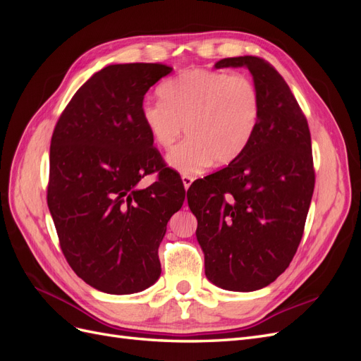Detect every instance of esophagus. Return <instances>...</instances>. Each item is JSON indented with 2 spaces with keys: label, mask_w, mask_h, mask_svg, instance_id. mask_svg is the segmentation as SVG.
<instances>
[{
  "label": "esophagus",
  "mask_w": 361,
  "mask_h": 361,
  "mask_svg": "<svg viewBox=\"0 0 361 361\" xmlns=\"http://www.w3.org/2000/svg\"><path fill=\"white\" fill-rule=\"evenodd\" d=\"M194 182L192 176H188V174H182V183H183V188L188 190L191 187V183Z\"/></svg>",
  "instance_id": "34e87169"
}]
</instances>
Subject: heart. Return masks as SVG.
Listing matches in <instances>:
<instances>
[{"mask_svg": "<svg viewBox=\"0 0 361 361\" xmlns=\"http://www.w3.org/2000/svg\"><path fill=\"white\" fill-rule=\"evenodd\" d=\"M159 104H145L141 120L154 143L170 150L185 126L188 138L167 158L169 166L195 174L243 154L260 118V94L245 75L190 69L158 87Z\"/></svg>", "mask_w": 361, "mask_h": 361, "instance_id": "obj_1", "label": "heart"}]
</instances>
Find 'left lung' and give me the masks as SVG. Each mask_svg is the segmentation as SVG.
<instances>
[{
	"label": "left lung",
	"instance_id": "obj_1",
	"mask_svg": "<svg viewBox=\"0 0 361 361\" xmlns=\"http://www.w3.org/2000/svg\"><path fill=\"white\" fill-rule=\"evenodd\" d=\"M247 68L260 94V118L245 150L195 180L187 194L204 274L215 286L251 292L268 286L293 259L314 188L307 120L283 76L253 56L223 59L215 69Z\"/></svg>",
	"mask_w": 361,
	"mask_h": 361
}]
</instances>
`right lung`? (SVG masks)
Listing matches in <instances>:
<instances>
[{"label": "right lung", "instance_id": "right-lung-1", "mask_svg": "<svg viewBox=\"0 0 361 361\" xmlns=\"http://www.w3.org/2000/svg\"><path fill=\"white\" fill-rule=\"evenodd\" d=\"M173 68L159 63L110 64L92 75L64 108L49 150L48 207L75 274L113 295L147 289L159 279L158 247L185 200L161 169L141 108L147 90Z\"/></svg>", "mask_w": 361, "mask_h": 361}]
</instances>
